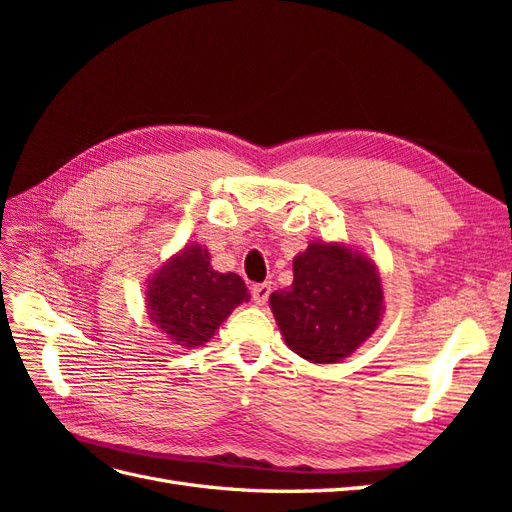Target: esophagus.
<instances>
[{
    "label": "esophagus",
    "instance_id": "34e87169",
    "mask_svg": "<svg viewBox=\"0 0 512 512\" xmlns=\"http://www.w3.org/2000/svg\"><path fill=\"white\" fill-rule=\"evenodd\" d=\"M269 294H271V282H262V284L252 286V299L256 305H265Z\"/></svg>",
    "mask_w": 512,
    "mask_h": 512
}]
</instances>
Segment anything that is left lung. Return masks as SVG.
Returning a JSON list of instances; mask_svg holds the SVG:
<instances>
[{
	"instance_id": "1",
	"label": "left lung",
	"mask_w": 512,
	"mask_h": 512,
	"mask_svg": "<svg viewBox=\"0 0 512 512\" xmlns=\"http://www.w3.org/2000/svg\"><path fill=\"white\" fill-rule=\"evenodd\" d=\"M294 282L269 297L290 350L337 363L374 333L382 284L371 262L344 245L312 243L292 262Z\"/></svg>"
}]
</instances>
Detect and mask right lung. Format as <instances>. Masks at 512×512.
I'll return each mask as SVG.
<instances>
[{"mask_svg": "<svg viewBox=\"0 0 512 512\" xmlns=\"http://www.w3.org/2000/svg\"><path fill=\"white\" fill-rule=\"evenodd\" d=\"M209 260L205 247L190 245L149 282V316L173 344L203 346L232 309L250 301L241 277L213 271Z\"/></svg>", "mask_w": 512, "mask_h": 512, "instance_id": "right-lung-1", "label": "right lung"}]
</instances>
